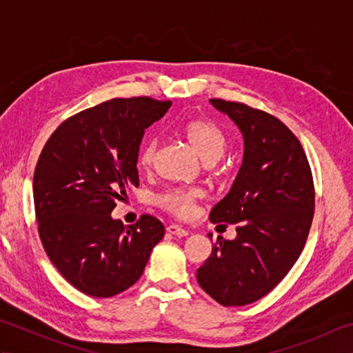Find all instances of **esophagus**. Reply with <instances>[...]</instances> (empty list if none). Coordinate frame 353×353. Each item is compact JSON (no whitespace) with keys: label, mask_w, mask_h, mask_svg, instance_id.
<instances>
[{"label":"esophagus","mask_w":353,"mask_h":353,"mask_svg":"<svg viewBox=\"0 0 353 353\" xmlns=\"http://www.w3.org/2000/svg\"><path fill=\"white\" fill-rule=\"evenodd\" d=\"M167 232L171 235L174 236H179V238H183V236H188V230L177 226V224H170V226H167Z\"/></svg>","instance_id":"34e87169"}]
</instances>
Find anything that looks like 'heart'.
<instances>
[{"instance_id": "obj_1", "label": "heart", "mask_w": 353, "mask_h": 353, "mask_svg": "<svg viewBox=\"0 0 353 353\" xmlns=\"http://www.w3.org/2000/svg\"><path fill=\"white\" fill-rule=\"evenodd\" d=\"M181 132L188 145L197 153L201 161L206 163H214L223 156L226 150V137L221 129L211 119L196 118L190 119L181 125ZM157 147L159 141L157 138H150L145 145L142 147L139 153L141 167L150 168L156 161ZM201 197V191L199 188H186V186H176L162 196L157 197V203L168 212L176 214L179 216H190L194 212L196 201Z\"/></svg>"}]
</instances>
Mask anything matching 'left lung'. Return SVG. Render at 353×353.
Segmentation results:
<instances>
[{
  "mask_svg": "<svg viewBox=\"0 0 353 353\" xmlns=\"http://www.w3.org/2000/svg\"><path fill=\"white\" fill-rule=\"evenodd\" d=\"M244 139L243 163L209 220L236 224L235 239L219 236L197 281L223 306L259 301L301 256L314 216V183L299 139L273 115L212 99ZM212 239V235L209 234Z\"/></svg>",
  "mask_w": 353,
  "mask_h": 353,
  "instance_id": "left-lung-1",
  "label": "left lung"
}]
</instances>
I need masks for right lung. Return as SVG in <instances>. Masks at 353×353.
<instances>
[{"label": "right lung", "instance_id": "right-lung-1", "mask_svg": "<svg viewBox=\"0 0 353 353\" xmlns=\"http://www.w3.org/2000/svg\"><path fill=\"white\" fill-rule=\"evenodd\" d=\"M170 106L147 97L104 101L59 125L39 156L33 197L42 245L65 279L88 296L130 288L165 235L152 215L124 228L110 214L139 185L145 129Z\"/></svg>", "mask_w": 353, "mask_h": 353}]
</instances>
